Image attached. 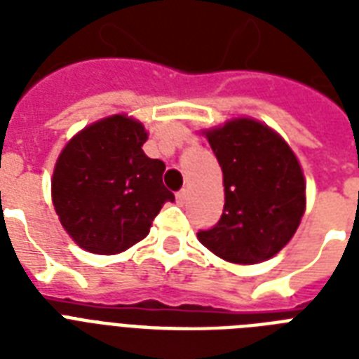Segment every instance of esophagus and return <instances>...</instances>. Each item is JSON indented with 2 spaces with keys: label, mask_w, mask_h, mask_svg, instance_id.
Here are the masks:
<instances>
[{
  "label": "esophagus",
  "mask_w": 359,
  "mask_h": 359,
  "mask_svg": "<svg viewBox=\"0 0 359 359\" xmlns=\"http://www.w3.org/2000/svg\"><path fill=\"white\" fill-rule=\"evenodd\" d=\"M186 197H188V191L180 190L179 194H177V203H179V205H184Z\"/></svg>",
  "instance_id": "esophagus-1"
}]
</instances>
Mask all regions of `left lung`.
I'll return each mask as SVG.
<instances>
[{"mask_svg": "<svg viewBox=\"0 0 359 359\" xmlns=\"http://www.w3.org/2000/svg\"><path fill=\"white\" fill-rule=\"evenodd\" d=\"M201 134L224 173V214L197 238L233 264H257L289 244L306 212V177L294 151L273 128L235 117Z\"/></svg>", "mask_w": 359, "mask_h": 359, "instance_id": "1", "label": "left lung"}]
</instances>
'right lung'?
<instances>
[{
    "label": "right lung",
    "mask_w": 359,
    "mask_h": 359,
    "mask_svg": "<svg viewBox=\"0 0 359 359\" xmlns=\"http://www.w3.org/2000/svg\"><path fill=\"white\" fill-rule=\"evenodd\" d=\"M143 123L115 114L87 124L67 141L52 175V203L67 235L81 250L117 255L141 242L165 201V163L149 158Z\"/></svg>",
    "instance_id": "obj_1"
}]
</instances>
